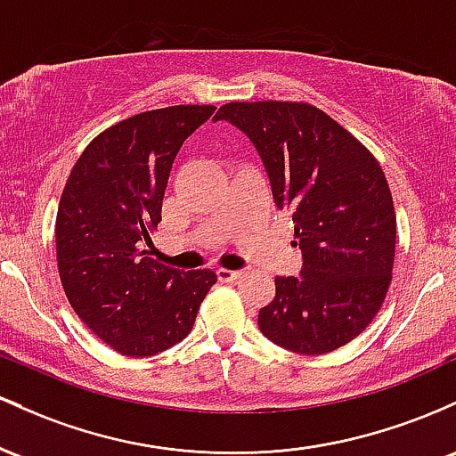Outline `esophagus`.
Segmentation results:
<instances>
[{"mask_svg":"<svg viewBox=\"0 0 456 456\" xmlns=\"http://www.w3.org/2000/svg\"><path fill=\"white\" fill-rule=\"evenodd\" d=\"M215 273H217V280L219 282H237L239 278H241V271H232V269H224V267H219L217 271H215Z\"/></svg>","mask_w":456,"mask_h":456,"instance_id":"34e87169","label":"esophagus"}]
</instances>
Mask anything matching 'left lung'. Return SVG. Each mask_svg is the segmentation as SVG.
Here are the masks:
<instances>
[{
    "label": "left lung",
    "mask_w": 456,
    "mask_h": 456,
    "mask_svg": "<svg viewBox=\"0 0 456 456\" xmlns=\"http://www.w3.org/2000/svg\"><path fill=\"white\" fill-rule=\"evenodd\" d=\"M215 120L254 142L304 254L301 278H275L260 331L304 355L340 349L370 325L392 284L396 215L379 161L305 101H232Z\"/></svg>",
    "instance_id": "8db88e82"
}]
</instances>
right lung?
Segmentation results:
<instances>
[{"label": "right lung", "instance_id": "right-lung-1", "mask_svg": "<svg viewBox=\"0 0 456 456\" xmlns=\"http://www.w3.org/2000/svg\"><path fill=\"white\" fill-rule=\"evenodd\" d=\"M213 111L172 105L116 122L86 146L64 185L60 282L77 316L120 355H157L181 342L217 282L211 269L166 267L146 249L174 157Z\"/></svg>", "mask_w": 456, "mask_h": 456}]
</instances>
